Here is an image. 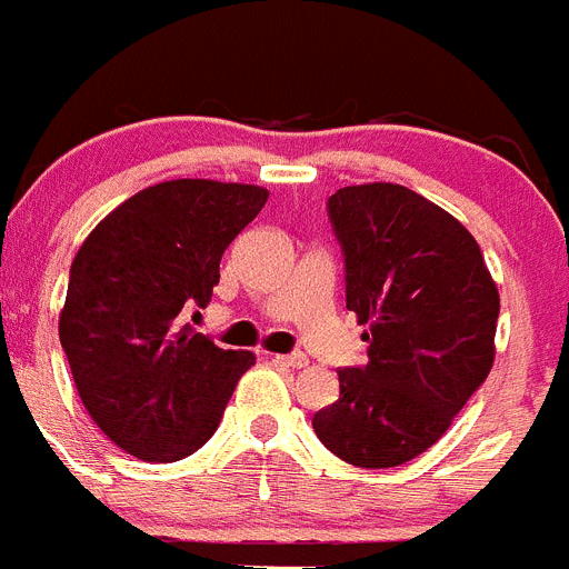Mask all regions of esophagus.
Returning a JSON list of instances; mask_svg holds the SVG:
<instances>
[{
    "mask_svg": "<svg viewBox=\"0 0 569 569\" xmlns=\"http://www.w3.org/2000/svg\"><path fill=\"white\" fill-rule=\"evenodd\" d=\"M278 365H286V368H306L309 365V357L306 353H278L272 357Z\"/></svg>",
    "mask_w": 569,
    "mask_h": 569,
    "instance_id": "1",
    "label": "esophagus"
}]
</instances>
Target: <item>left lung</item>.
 Here are the masks:
<instances>
[{
    "instance_id": "1",
    "label": "left lung",
    "mask_w": 569,
    "mask_h": 569,
    "mask_svg": "<svg viewBox=\"0 0 569 569\" xmlns=\"http://www.w3.org/2000/svg\"><path fill=\"white\" fill-rule=\"evenodd\" d=\"M328 219L368 362L337 370L339 398L311 423L345 463L390 469L427 452L486 381L500 295L471 232L405 184L339 188Z\"/></svg>"
}]
</instances>
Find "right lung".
I'll list each match as a JSON object with an SVG mask.
<instances>
[{
	"mask_svg": "<svg viewBox=\"0 0 569 569\" xmlns=\"http://www.w3.org/2000/svg\"><path fill=\"white\" fill-rule=\"evenodd\" d=\"M258 184L173 179L111 210L69 269L58 337L78 396L123 452L173 463L212 438L252 350L196 333L232 238L267 204Z\"/></svg>",
	"mask_w": 569,
	"mask_h": 569,
	"instance_id": "1",
	"label": "right lung"
}]
</instances>
